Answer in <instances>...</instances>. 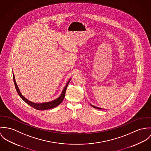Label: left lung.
Returning a JSON list of instances; mask_svg holds the SVG:
<instances>
[{"mask_svg":"<svg viewBox=\"0 0 151 151\" xmlns=\"http://www.w3.org/2000/svg\"><path fill=\"white\" fill-rule=\"evenodd\" d=\"M93 108H96V109H102V108H99V107H97V106H94V105H91Z\"/></svg>","mask_w":151,"mask_h":151,"instance_id":"left-lung-1","label":"left lung"}]
</instances>
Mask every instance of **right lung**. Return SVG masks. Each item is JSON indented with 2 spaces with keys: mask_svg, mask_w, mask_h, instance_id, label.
Masks as SVG:
<instances>
[{
  "mask_svg": "<svg viewBox=\"0 0 151 151\" xmlns=\"http://www.w3.org/2000/svg\"><path fill=\"white\" fill-rule=\"evenodd\" d=\"M13 81H14V85L16 88L17 93L18 94V95L19 96V97L24 101L27 104H28V105H29L30 106H31L32 107H33L35 109H37V110H40V111H42V110H45V109H51L53 108H55L56 106H57L58 105H60L62 101L64 100L65 96V91L67 88L68 85L69 83L70 79L69 80V81L66 84V86H65V87L64 88L63 92L61 94V96L57 98V99L51 101L50 102H43V103H35V102H32L30 101L27 100V99H25L22 95V94L20 93V91L17 86L16 82V79H15V76L13 74Z\"/></svg>",
  "mask_w": 151,
  "mask_h": 151,
  "instance_id": "add662e5",
  "label": "right lung"
}]
</instances>
